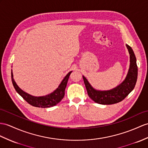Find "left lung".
<instances>
[{"label": "left lung", "mask_w": 148, "mask_h": 148, "mask_svg": "<svg viewBox=\"0 0 148 148\" xmlns=\"http://www.w3.org/2000/svg\"><path fill=\"white\" fill-rule=\"evenodd\" d=\"M126 47L130 56V65L124 81L116 87L109 90H96L90 85L87 79L83 76L88 95L95 102L102 105L117 103L124 100L134 89L138 78L136 58L131 47L128 45H126Z\"/></svg>", "instance_id": "left-lung-1"}]
</instances>
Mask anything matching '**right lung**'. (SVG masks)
Segmentation results:
<instances>
[{
    "mask_svg": "<svg viewBox=\"0 0 148 148\" xmlns=\"http://www.w3.org/2000/svg\"><path fill=\"white\" fill-rule=\"evenodd\" d=\"M72 71H70L65 77H64L62 82L60 83L58 88L55 90L53 92L49 93L48 95L44 96H39L36 97L31 95L29 93L25 92L22 89L19 87V86L17 85L15 80L14 79L12 70H11V78L12 84L16 92L23 97V98L28 102L30 105L36 107H41V108H46L56 106L62 100L64 95V90H65L66 86L67 85V82L69 78L70 75Z\"/></svg>",
    "mask_w": 148,
    "mask_h": 148,
    "instance_id": "add662e5",
    "label": "right lung"
}]
</instances>
